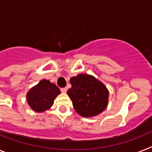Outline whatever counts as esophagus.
<instances>
[{
	"instance_id": "esophagus-1",
	"label": "esophagus",
	"mask_w": 152,
	"mask_h": 152,
	"mask_svg": "<svg viewBox=\"0 0 152 152\" xmlns=\"http://www.w3.org/2000/svg\"><path fill=\"white\" fill-rule=\"evenodd\" d=\"M60 90H61V92H63V93H66V91H67V89H66V88H62Z\"/></svg>"
}]
</instances>
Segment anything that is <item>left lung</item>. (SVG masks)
<instances>
[{
    "instance_id": "obj_1",
    "label": "left lung",
    "mask_w": 152,
    "mask_h": 152,
    "mask_svg": "<svg viewBox=\"0 0 152 152\" xmlns=\"http://www.w3.org/2000/svg\"><path fill=\"white\" fill-rule=\"evenodd\" d=\"M69 83L72 87L67 91V95L78 114L90 118L98 115L106 109L109 90L95 76L81 73L71 78Z\"/></svg>"
}]
</instances>
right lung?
<instances>
[{"instance_id": "obj_1", "label": "right lung", "mask_w": 152, "mask_h": 152, "mask_svg": "<svg viewBox=\"0 0 152 152\" xmlns=\"http://www.w3.org/2000/svg\"><path fill=\"white\" fill-rule=\"evenodd\" d=\"M60 94V89L50 80H42L27 93V104L36 113H43L51 108L54 99Z\"/></svg>"}]
</instances>
